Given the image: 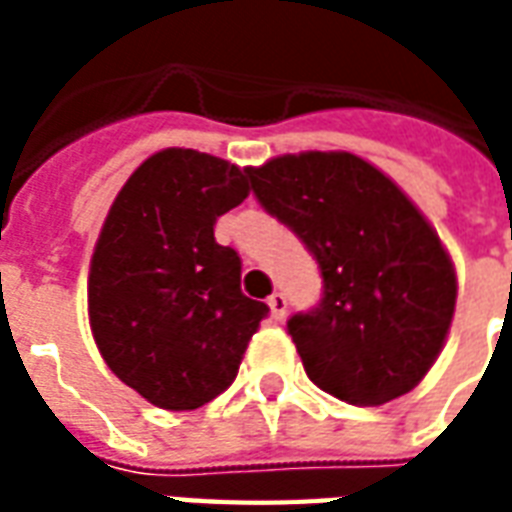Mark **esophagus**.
Listing matches in <instances>:
<instances>
[{
  "label": "esophagus",
  "mask_w": 512,
  "mask_h": 512,
  "mask_svg": "<svg viewBox=\"0 0 512 512\" xmlns=\"http://www.w3.org/2000/svg\"><path fill=\"white\" fill-rule=\"evenodd\" d=\"M268 307H271V315H274L277 321H282V318H285V312H288V299H285V293L274 290V293L268 296Z\"/></svg>",
  "instance_id": "esophagus-1"
}]
</instances>
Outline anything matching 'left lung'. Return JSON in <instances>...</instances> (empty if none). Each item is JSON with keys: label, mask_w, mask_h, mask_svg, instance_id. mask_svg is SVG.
Here are the masks:
<instances>
[{"label": "left lung", "mask_w": 512, "mask_h": 512, "mask_svg": "<svg viewBox=\"0 0 512 512\" xmlns=\"http://www.w3.org/2000/svg\"><path fill=\"white\" fill-rule=\"evenodd\" d=\"M246 175L321 271V301L288 318L312 384L356 406L414 389L455 312V271L425 216L351 153L279 156Z\"/></svg>", "instance_id": "8db88e82"}]
</instances>
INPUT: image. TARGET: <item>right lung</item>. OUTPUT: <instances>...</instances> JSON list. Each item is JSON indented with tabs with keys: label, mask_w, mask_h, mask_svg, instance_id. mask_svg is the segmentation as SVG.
I'll return each mask as SVG.
<instances>
[{
	"label": "right lung",
	"mask_w": 512,
	"mask_h": 512,
	"mask_svg": "<svg viewBox=\"0 0 512 512\" xmlns=\"http://www.w3.org/2000/svg\"><path fill=\"white\" fill-rule=\"evenodd\" d=\"M246 194V169L169 147L109 208L90 266V326L112 373L153 406L189 411L222 395L268 315L241 293L238 252L213 238Z\"/></svg>",
	"instance_id": "1"
}]
</instances>
